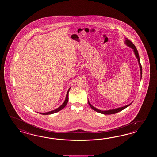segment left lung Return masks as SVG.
Listing matches in <instances>:
<instances>
[{"instance_id": "8db88e82", "label": "left lung", "mask_w": 157, "mask_h": 157, "mask_svg": "<svg viewBox=\"0 0 157 157\" xmlns=\"http://www.w3.org/2000/svg\"><path fill=\"white\" fill-rule=\"evenodd\" d=\"M125 43H126V44L127 45L128 47H131L132 49H133L134 53L135 54V56H136V57L137 59V60H138V62H139V66H140V71H141V72H140V73H141V76H142V67H141V63H140V58H139V53H138L137 50V49L136 48L135 46L134 45V44H133L131 41L130 40H128V39H127V38H126ZM88 103L89 104L90 107H91L93 110H95V111H96L97 112H99V113H100L101 114H112L116 113H118V112H120L121 110H123L124 109H125L126 108H127V107H128L129 105H130L131 104V103L130 104H128V105H127L124 106V107H121V108H116V109H112V110H104V111H103V110H99V109H98L97 108H95V107H94L93 105H91V104L89 103V101H88Z\"/></svg>"}]
</instances>
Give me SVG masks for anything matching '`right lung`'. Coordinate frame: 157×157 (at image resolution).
<instances>
[{"instance_id": "obj_1", "label": "right lung", "mask_w": 157, "mask_h": 157, "mask_svg": "<svg viewBox=\"0 0 157 157\" xmlns=\"http://www.w3.org/2000/svg\"><path fill=\"white\" fill-rule=\"evenodd\" d=\"M70 88L68 89V91H67V95H66V99H65V101H64L63 103V104H62V105H60V107H59V108H58L57 109H55V110H52V111H50V112H47V113H39L41 114H44V115L50 114L55 113L58 112L60 111V110H62V109H63L66 106L67 103H68V93H69V91H70Z\"/></svg>"}]
</instances>
